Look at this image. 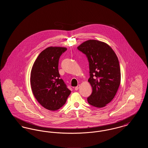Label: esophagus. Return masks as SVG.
<instances>
[{"label": "esophagus", "mask_w": 148, "mask_h": 148, "mask_svg": "<svg viewBox=\"0 0 148 148\" xmlns=\"http://www.w3.org/2000/svg\"><path fill=\"white\" fill-rule=\"evenodd\" d=\"M79 87H80V85H78L77 86H76V87H75L74 89H75V90H77L79 89Z\"/></svg>", "instance_id": "esophagus-1"}]
</instances>
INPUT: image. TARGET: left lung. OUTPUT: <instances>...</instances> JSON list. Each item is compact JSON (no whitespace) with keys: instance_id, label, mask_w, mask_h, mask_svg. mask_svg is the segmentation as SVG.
<instances>
[{"instance_id":"obj_1","label":"left lung","mask_w":148,"mask_h":148,"mask_svg":"<svg viewBox=\"0 0 148 148\" xmlns=\"http://www.w3.org/2000/svg\"><path fill=\"white\" fill-rule=\"evenodd\" d=\"M77 49L88 58L92 94L87 98L91 106L103 108L114 98L118 90L121 74L116 54L106 43L89 40L81 44Z\"/></svg>"}]
</instances>
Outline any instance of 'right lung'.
Wrapping results in <instances>:
<instances>
[{
	"label": "right lung",
	"mask_w": 148,
	"mask_h": 148,
	"mask_svg": "<svg viewBox=\"0 0 148 148\" xmlns=\"http://www.w3.org/2000/svg\"><path fill=\"white\" fill-rule=\"evenodd\" d=\"M67 49L50 47L37 57L30 74V84L37 101L44 108L55 111L65 104L71 93L58 71L60 56Z\"/></svg>",
	"instance_id": "right-lung-1"
}]
</instances>
